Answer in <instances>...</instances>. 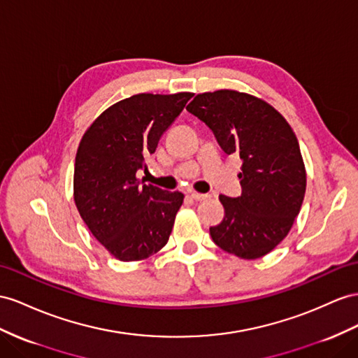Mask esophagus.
<instances>
[{
  "label": "esophagus",
  "mask_w": 358,
  "mask_h": 358,
  "mask_svg": "<svg viewBox=\"0 0 358 358\" xmlns=\"http://www.w3.org/2000/svg\"><path fill=\"white\" fill-rule=\"evenodd\" d=\"M189 196L195 201H206L210 198L208 194H198V192H189Z\"/></svg>",
  "instance_id": "34e87169"
}]
</instances>
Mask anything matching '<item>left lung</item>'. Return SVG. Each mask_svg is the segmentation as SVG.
Returning a JSON list of instances; mask_svg holds the SVG:
<instances>
[{"label": "left lung", "instance_id": "1", "mask_svg": "<svg viewBox=\"0 0 358 358\" xmlns=\"http://www.w3.org/2000/svg\"><path fill=\"white\" fill-rule=\"evenodd\" d=\"M186 108L225 154L242 159V195L219 196L225 217L210 227V236L237 257H263L287 236L304 201L306 168L295 133L272 106L236 90L206 92Z\"/></svg>", "mask_w": 358, "mask_h": 358}]
</instances>
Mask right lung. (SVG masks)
<instances>
[{
    "mask_svg": "<svg viewBox=\"0 0 358 358\" xmlns=\"http://www.w3.org/2000/svg\"><path fill=\"white\" fill-rule=\"evenodd\" d=\"M192 94H139L108 107L89 127L74 164L78 213L104 248L121 262L150 257L168 243L185 195L137 178L145 159Z\"/></svg>",
    "mask_w": 358,
    "mask_h": 358,
    "instance_id": "obj_1",
    "label": "right lung"
}]
</instances>
